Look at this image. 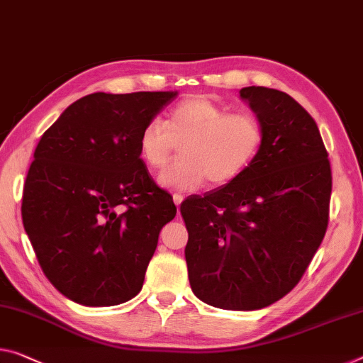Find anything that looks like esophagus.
<instances>
[{"label": "esophagus", "instance_id": "esophagus-1", "mask_svg": "<svg viewBox=\"0 0 363 363\" xmlns=\"http://www.w3.org/2000/svg\"><path fill=\"white\" fill-rule=\"evenodd\" d=\"M183 199H185V196H183L182 193H175V194H174V203H175L177 206H180V204L183 203Z\"/></svg>", "mask_w": 363, "mask_h": 363}]
</instances>
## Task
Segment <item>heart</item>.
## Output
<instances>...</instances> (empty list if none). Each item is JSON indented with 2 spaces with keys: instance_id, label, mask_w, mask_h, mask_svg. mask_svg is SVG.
I'll list each match as a JSON object with an SVG mask.
<instances>
[{
  "instance_id": "obj_1",
  "label": "heart",
  "mask_w": 363,
  "mask_h": 363,
  "mask_svg": "<svg viewBox=\"0 0 363 363\" xmlns=\"http://www.w3.org/2000/svg\"><path fill=\"white\" fill-rule=\"evenodd\" d=\"M263 126L255 115L232 113L204 97L183 100L167 121H147L138 139L141 159L152 169L167 164L177 144L180 159L160 172V186L193 191L211 182L225 185L252 165L263 146Z\"/></svg>"
}]
</instances>
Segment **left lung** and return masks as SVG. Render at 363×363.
<instances>
[{"instance_id": "left-lung-1", "label": "left lung", "mask_w": 363, "mask_h": 363, "mask_svg": "<svg viewBox=\"0 0 363 363\" xmlns=\"http://www.w3.org/2000/svg\"><path fill=\"white\" fill-rule=\"evenodd\" d=\"M240 97L263 146L235 180L182 203L191 291L224 310H259L297 286L330 219L331 165L320 130L297 100L267 87Z\"/></svg>"}]
</instances>
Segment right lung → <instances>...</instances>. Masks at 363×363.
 Masks as SVG:
<instances>
[{
  "label": "right lung",
  "mask_w": 363,
  "mask_h": 363,
  "mask_svg": "<svg viewBox=\"0 0 363 363\" xmlns=\"http://www.w3.org/2000/svg\"><path fill=\"white\" fill-rule=\"evenodd\" d=\"M177 92H96L43 133L24 183L22 222L65 297L111 306L136 297L159 233L177 214L139 155L147 121Z\"/></svg>",
  "instance_id": "obj_1"
}]
</instances>
